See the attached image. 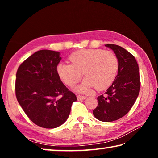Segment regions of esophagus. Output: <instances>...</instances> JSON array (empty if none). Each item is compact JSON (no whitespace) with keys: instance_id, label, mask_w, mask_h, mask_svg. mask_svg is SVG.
<instances>
[{"instance_id":"34e87169","label":"esophagus","mask_w":158,"mask_h":158,"mask_svg":"<svg viewBox=\"0 0 158 158\" xmlns=\"http://www.w3.org/2000/svg\"><path fill=\"white\" fill-rule=\"evenodd\" d=\"M77 98L78 101H81V100H83V99H85L86 97L84 96H81V95H77Z\"/></svg>"}]
</instances>
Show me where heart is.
Segmentation results:
<instances>
[{
	"mask_svg": "<svg viewBox=\"0 0 158 158\" xmlns=\"http://www.w3.org/2000/svg\"><path fill=\"white\" fill-rule=\"evenodd\" d=\"M69 60L71 64H57V73L61 81L70 87L81 81L83 73L85 79L75 88L80 93H87L94 87L99 90L106 89L111 85L118 73V59L110 51L81 49L73 53Z\"/></svg>",
	"mask_w": 158,
	"mask_h": 158,
	"instance_id": "obj_1",
	"label": "heart"
}]
</instances>
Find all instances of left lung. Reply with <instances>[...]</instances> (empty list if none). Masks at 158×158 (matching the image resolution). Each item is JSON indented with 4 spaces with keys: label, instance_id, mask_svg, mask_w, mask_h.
<instances>
[{
    "label": "left lung",
    "instance_id": "8db88e82",
    "mask_svg": "<svg viewBox=\"0 0 158 158\" xmlns=\"http://www.w3.org/2000/svg\"><path fill=\"white\" fill-rule=\"evenodd\" d=\"M118 61V74L105 95L98 96L93 111L95 117L105 122H114L126 115L133 106L140 90L139 70L135 57L116 44H107Z\"/></svg>",
    "mask_w": 158,
    "mask_h": 158
}]
</instances>
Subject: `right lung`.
<instances>
[{"label": "right lung", "mask_w": 158, "mask_h": 158, "mask_svg": "<svg viewBox=\"0 0 158 158\" xmlns=\"http://www.w3.org/2000/svg\"><path fill=\"white\" fill-rule=\"evenodd\" d=\"M60 55L48 49L37 51L21 63L16 73L17 101L29 119L43 128H56L65 122L77 101L58 76ZM59 95L61 98L57 99Z\"/></svg>", "instance_id": "right-lung-1"}]
</instances>
